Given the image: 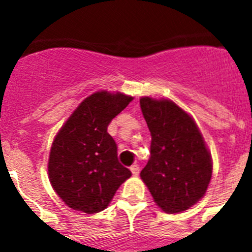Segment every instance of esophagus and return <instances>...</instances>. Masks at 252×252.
I'll return each instance as SVG.
<instances>
[{
    "mask_svg": "<svg viewBox=\"0 0 252 252\" xmlns=\"http://www.w3.org/2000/svg\"><path fill=\"white\" fill-rule=\"evenodd\" d=\"M130 169H131V173H132V175H135V177H136V175H139V173H140L139 165H132Z\"/></svg>",
    "mask_w": 252,
    "mask_h": 252,
    "instance_id": "1",
    "label": "esophagus"
}]
</instances>
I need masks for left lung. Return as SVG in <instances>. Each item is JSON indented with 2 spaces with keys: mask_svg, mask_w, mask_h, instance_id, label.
<instances>
[{
  "mask_svg": "<svg viewBox=\"0 0 252 252\" xmlns=\"http://www.w3.org/2000/svg\"><path fill=\"white\" fill-rule=\"evenodd\" d=\"M151 133L150 159L140 177L164 212L197 203L212 178V159L194 120L170 99L141 97Z\"/></svg>",
  "mask_w": 252,
  "mask_h": 252,
  "instance_id": "8db88e82",
  "label": "left lung"
}]
</instances>
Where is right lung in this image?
<instances>
[{"instance_id": "add662e5", "label": "right lung", "mask_w": 252, "mask_h": 252, "mask_svg": "<svg viewBox=\"0 0 252 252\" xmlns=\"http://www.w3.org/2000/svg\"><path fill=\"white\" fill-rule=\"evenodd\" d=\"M133 97L95 92L87 97L60 128L51 145L48 171L55 193L75 211L107 208L131 171L121 165L107 127Z\"/></svg>"}]
</instances>
